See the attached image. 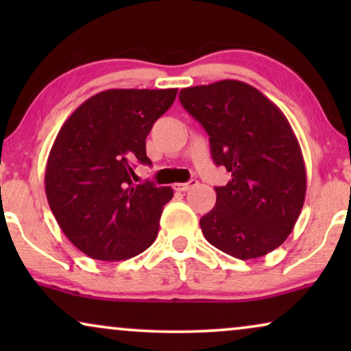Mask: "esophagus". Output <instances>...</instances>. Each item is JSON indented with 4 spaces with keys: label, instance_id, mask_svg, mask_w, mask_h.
<instances>
[{
    "label": "esophagus",
    "instance_id": "obj_1",
    "mask_svg": "<svg viewBox=\"0 0 351 351\" xmlns=\"http://www.w3.org/2000/svg\"><path fill=\"white\" fill-rule=\"evenodd\" d=\"M198 185V180H190V182H185V184H174V190L176 191H186L190 190L191 186H196Z\"/></svg>",
    "mask_w": 351,
    "mask_h": 351
}]
</instances>
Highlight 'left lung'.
<instances>
[{
    "mask_svg": "<svg viewBox=\"0 0 351 351\" xmlns=\"http://www.w3.org/2000/svg\"><path fill=\"white\" fill-rule=\"evenodd\" d=\"M179 99L208 132L213 161L232 174L227 185L215 186V206L199 220L204 238L241 261L281 246L306 191L289 121L261 90L237 80L185 88Z\"/></svg>",
    "mask_w": 351,
    "mask_h": 351,
    "instance_id": "8db88e82",
    "label": "left lung"
}]
</instances>
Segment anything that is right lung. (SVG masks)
<instances>
[{
  "mask_svg": "<svg viewBox=\"0 0 351 351\" xmlns=\"http://www.w3.org/2000/svg\"><path fill=\"white\" fill-rule=\"evenodd\" d=\"M177 89H108L81 104L51 148L45 186L65 237L95 261H126L156 239L174 191L134 185L137 162L152 165L145 138Z\"/></svg>",
  "mask_w": 351,
  "mask_h": 351,
  "instance_id": "1",
  "label": "right lung"
}]
</instances>
